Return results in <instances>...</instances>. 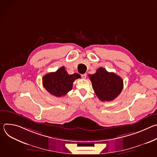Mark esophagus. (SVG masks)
Returning a JSON list of instances; mask_svg holds the SVG:
<instances>
[{
	"instance_id": "obj_1",
	"label": "esophagus",
	"mask_w": 157,
	"mask_h": 157,
	"mask_svg": "<svg viewBox=\"0 0 157 157\" xmlns=\"http://www.w3.org/2000/svg\"><path fill=\"white\" fill-rule=\"evenodd\" d=\"M81 77H82V78H83V79H86V74L82 75H81Z\"/></svg>"
}]
</instances>
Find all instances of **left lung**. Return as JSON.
Returning a JSON list of instances; mask_svg holds the SVG:
<instances>
[{
    "mask_svg": "<svg viewBox=\"0 0 157 157\" xmlns=\"http://www.w3.org/2000/svg\"><path fill=\"white\" fill-rule=\"evenodd\" d=\"M94 91L101 101H111L122 92L124 87L122 79L114 73H109L104 68H99L96 73L89 75Z\"/></svg>",
    "mask_w": 157,
    "mask_h": 157,
    "instance_id": "1",
    "label": "left lung"
}]
</instances>
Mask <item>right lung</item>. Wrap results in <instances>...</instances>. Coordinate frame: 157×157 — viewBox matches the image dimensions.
I'll list each match as a JSON object with an SVG mask.
<instances>
[{
  "label": "right lung",
  "mask_w": 157,
  "mask_h": 157,
  "mask_svg": "<svg viewBox=\"0 0 157 157\" xmlns=\"http://www.w3.org/2000/svg\"><path fill=\"white\" fill-rule=\"evenodd\" d=\"M81 78L78 73L69 75L64 66L56 71L48 73L43 77V85L46 90L56 97L65 96L73 88L75 79Z\"/></svg>",
  "instance_id": "1"
}]
</instances>
